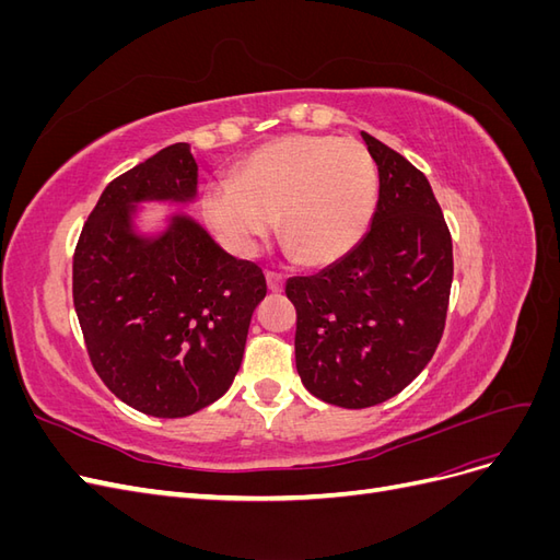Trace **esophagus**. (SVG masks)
Returning <instances> with one entry per match:
<instances>
[{
  "mask_svg": "<svg viewBox=\"0 0 560 560\" xmlns=\"http://www.w3.org/2000/svg\"><path fill=\"white\" fill-rule=\"evenodd\" d=\"M266 282L270 292H282V276L276 273V270H266Z\"/></svg>",
  "mask_w": 560,
  "mask_h": 560,
  "instance_id": "esophagus-1",
  "label": "esophagus"
}]
</instances>
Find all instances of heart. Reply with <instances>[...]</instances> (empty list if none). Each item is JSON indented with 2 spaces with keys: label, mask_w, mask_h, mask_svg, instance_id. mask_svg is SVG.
I'll list each match as a JSON object with an SVG mask.
<instances>
[{
  "label": "heart",
  "mask_w": 560,
  "mask_h": 560,
  "mask_svg": "<svg viewBox=\"0 0 560 560\" xmlns=\"http://www.w3.org/2000/svg\"><path fill=\"white\" fill-rule=\"evenodd\" d=\"M378 200V167L366 147L329 135H290L261 144L235 177L202 191V214L229 247L257 252L276 229L301 261L329 264L362 241Z\"/></svg>",
  "instance_id": "1"
}]
</instances>
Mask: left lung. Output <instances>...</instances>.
<instances>
[{
	"label": "left lung",
	"mask_w": 560,
	"mask_h": 560,
	"mask_svg": "<svg viewBox=\"0 0 560 560\" xmlns=\"http://www.w3.org/2000/svg\"><path fill=\"white\" fill-rule=\"evenodd\" d=\"M378 165L371 229L343 259L290 278L296 371L317 399L366 409L399 395L442 341L453 243L428 177L362 132Z\"/></svg>",
	"instance_id": "8db88e82"
}]
</instances>
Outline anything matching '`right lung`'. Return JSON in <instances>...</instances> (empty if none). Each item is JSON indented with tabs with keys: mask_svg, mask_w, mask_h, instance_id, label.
I'll return each mask as SVG.
<instances>
[{
	"mask_svg": "<svg viewBox=\"0 0 560 560\" xmlns=\"http://www.w3.org/2000/svg\"><path fill=\"white\" fill-rule=\"evenodd\" d=\"M198 165L186 142L107 184L83 224L72 294L93 369L132 409L184 418L222 397L238 374L264 270L175 214L156 238L132 231L142 200L186 202Z\"/></svg>",
	"mask_w": 560,
	"mask_h": 560,
	"instance_id": "1",
	"label": "right lung"
}]
</instances>
